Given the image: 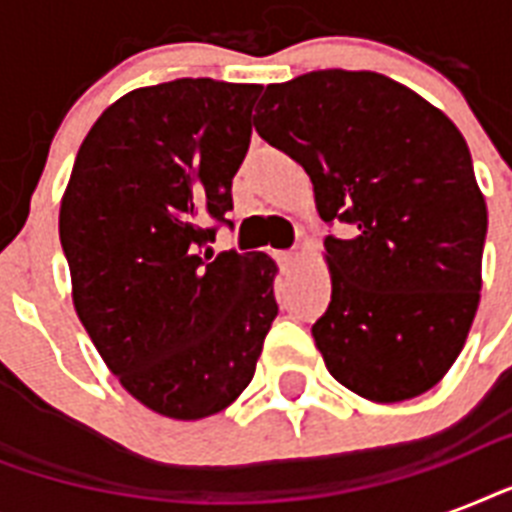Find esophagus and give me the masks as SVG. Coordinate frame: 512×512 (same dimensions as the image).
Here are the masks:
<instances>
[{
  "label": "esophagus",
  "mask_w": 512,
  "mask_h": 512,
  "mask_svg": "<svg viewBox=\"0 0 512 512\" xmlns=\"http://www.w3.org/2000/svg\"><path fill=\"white\" fill-rule=\"evenodd\" d=\"M279 263L281 265H295L297 263V252H279Z\"/></svg>",
  "instance_id": "1"
}]
</instances>
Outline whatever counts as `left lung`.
<instances>
[{
  "label": "left lung",
  "instance_id": "left-lung-1",
  "mask_svg": "<svg viewBox=\"0 0 512 512\" xmlns=\"http://www.w3.org/2000/svg\"><path fill=\"white\" fill-rule=\"evenodd\" d=\"M255 130L303 164L327 236L332 303L313 340L340 385L377 404L430 390L460 356L481 300L486 201L444 111L374 71L268 84Z\"/></svg>",
  "mask_w": 512,
  "mask_h": 512
}]
</instances>
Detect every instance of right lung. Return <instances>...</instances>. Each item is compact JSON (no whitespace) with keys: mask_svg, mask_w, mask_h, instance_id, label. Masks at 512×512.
I'll use <instances>...</instances> for the list:
<instances>
[{"mask_svg":"<svg viewBox=\"0 0 512 512\" xmlns=\"http://www.w3.org/2000/svg\"><path fill=\"white\" fill-rule=\"evenodd\" d=\"M260 84L175 79L108 106L76 154L60 244L79 321L151 412H223L255 374L279 305L263 252L201 255L233 209Z\"/></svg>","mask_w":512,"mask_h":512,"instance_id":"1","label":"right lung"}]
</instances>
